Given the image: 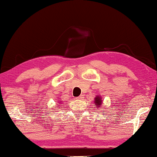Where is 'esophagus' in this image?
Here are the masks:
<instances>
[{"instance_id":"34e87169","label":"esophagus","mask_w":157,"mask_h":157,"mask_svg":"<svg viewBox=\"0 0 157 157\" xmlns=\"http://www.w3.org/2000/svg\"><path fill=\"white\" fill-rule=\"evenodd\" d=\"M83 97L82 96V95H81V96L78 97H76V99H78V100H82V99H83Z\"/></svg>"}]
</instances>
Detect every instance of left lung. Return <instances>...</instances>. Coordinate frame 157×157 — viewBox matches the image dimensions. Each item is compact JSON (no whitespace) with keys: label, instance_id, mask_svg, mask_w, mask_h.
<instances>
[{"label":"left lung","instance_id":"8db88e82","mask_svg":"<svg viewBox=\"0 0 157 157\" xmlns=\"http://www.w3.org/2000/svg\"><path fill=\"white\" fill-rule=\"evenodd\" d=\"M94 102L96 103V105L97 106H98V108H100V106H101V99L99 97H96L95 98H94Z\"/></svg>","mask_w":157,"mask_h":157}]
</instances>
